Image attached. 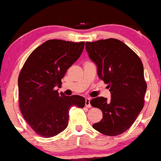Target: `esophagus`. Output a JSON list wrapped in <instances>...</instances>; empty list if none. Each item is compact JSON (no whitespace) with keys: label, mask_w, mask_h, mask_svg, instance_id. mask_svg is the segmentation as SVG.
Masks as SVG:
<instances>
[{"label":"esophagus","mask_w":161,"mask_h":161,"mask_svg":"<svg viewBox=\"0 0 161 161\" xmlns=\"http://www.w3.org/2000/svg\"><path fill=\"white\" fill-rule=\"evenodd\" d=\"M86 107L88 108H92V105L90 104V98L89 97H86Z\"/></svg>","instance_id":"esophagus-1"}]
</instances>
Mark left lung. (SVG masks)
<instances>
[{
	"instance_id": "8db88e82",
	"label": "left lung",
	"mask_w": 161,
	"mask_h": 161,
	"mask_svg": "<svg viewBox=\"0 0 161 161\" xmlns=\"http://www.w3.org/2000/svg\"><path fill=\"white\" fill-rule=\"evenodd\" d=\"M86 50L111 95L110 100L97 97L90 101L103 113L101 120L92 127L106 136L120 135L133 124L144 107L147 84L143 64L132 49L115 38L86 42Z\"/></svg>"
}]
</instances>
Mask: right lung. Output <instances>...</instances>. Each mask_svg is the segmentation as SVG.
<instances>
[{"label":"right lung","mask_w":161,"mask_h":161,"mask_svg":"<svg viewBox=\"0 0 161 161\" xmlns=\"http://www.w3.org/2000/svg\"><path fill=\"white\" fill-rule=\"evenodd\" d=\"M85 42L58 39L44 42L29 55L18 79L19 108L24 119L37 134L57 136L67 127L71 107L82 108V96H66L56 87L78 60Z\"/></svg>","instance_id":"add662e5"}]
</instances>
